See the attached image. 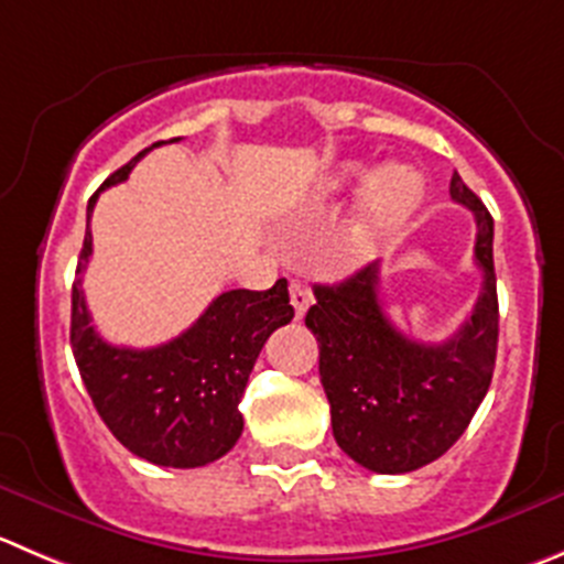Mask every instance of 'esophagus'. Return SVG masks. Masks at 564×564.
<instances>
[{"label":"esophagus","mask_w":564,"mask_h":564,"mask_svg":"<svg viewBox=\"0 0 564 564\" xmlns=\"http://www.w3.org/2000/svg\"><path fill=\"white\" fill-rule=\"evenodd\" d=\"M310 302H313V296H310L307 288H304L302 282H291V304L293 310H296V318H302V315L307 313Z\"/></svg>","instance_id":"34e87169"}]
</instances>
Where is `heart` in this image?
Returning a JSON list of instances; mask_svg holds the SVG:
<instances>
[{
  "label": "heart",
  "instance_id": "obj_1",
  "mask_svg": "<svg viewBox=\"0 0 564 564\" xmlns=\"http://www.w3.org/2000/svg\"><path fill=\"white\" fill-rule=\"evenodd\" d=\"M366 180V169L359 163H346L326 174L318 185L321 202L343 196L354 191ZM426 196V182L412 165H384L368 180L357 210V238L371 243V240L390 238L399 232L406 221L417 213Z\"/></svg>",
  "mask_w": 564,
  "mask_h": 564
}]
</instances>
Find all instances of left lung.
<instances>
[{"instance_id": "left-lung-1", "label": "left lung", "mask_w": 564, "mask_h": 564, "mask_svg": "<svg viewBox=\"0 0 564 564\" xmlns=\"http://www.w3.org/2000/svg\"><path fill=\"white\" fill-rule=\"evenodd\" d=\"M452 198L476 218L481 291L474 313L443 343L395 329L379 302V262L337 285H315L307 329L321 346V384L337 446L373 474H410L463 437L490 388L498 348L492 216L454 171Z\"/></svg>"}]
</instances>
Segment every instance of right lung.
<instances>
[{
    "instance_id": "add662e5",
    "label": "right lung",
    "mask_w": 564,
    "mask_h": 564,
    "mask_svg": "<svg viewBox=\"0 0 564 564\" xmlns=\"http://www.w3.org/2000/svg\"><path fill=\"white\" fill-rule=\"evenodd\" d=\"M160 143L107 176L99 191L124 182ZM99 191L88 202V221ZM90 251L88 227L72 291V348L101 421L135 457L163 468H202L221 459L243 432L238 404L260 348L293 318L288 279H276L268 291L221 293L191 329L163 346L124 348L101 340L90 324L79 279Z\"/></svg>"
}]
</instances>
